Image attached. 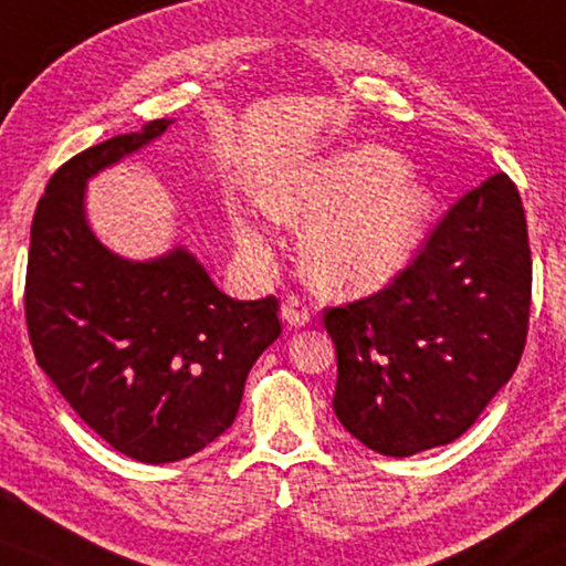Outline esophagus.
I'll return each mask as SVG.
<instances>
[{"mask_svg":"<svg viewBox=\"0 0 566 566\" xmlns=\"http://www.w3.org/2000/svg\"><path fill=\"white\" fill-rule=\"evenodd\" d=\"M282 318L287 321L290 326H305L311 321V303L297 295L284 297L282 303Z\"/></svg>","mask_w":566,"mask_h":566,"instance_id":"34e87169","label":"esophagus"}]
</instances>
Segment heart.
<instances>
[{
	"label": "heart",
	"instance_id": "heart-1",
	"mask_svg": "<svg viewBox=\"0 0 566 566\" xmlns=\"http://www.w3.org/2000/svg\"><path fill=\"white\" fill-rule=\"evenodd\" d=\"M276 219L311 221L300 261L307 279L332 295L378 290L410 261L433 213V196L407 175L402 156L360 146L297 169L271 192ZM240 245L255 259L269 253L259 227H238Z\"/></svg>",
	"mask_w": 566,
	"mask_h": 566
}]
</instances>
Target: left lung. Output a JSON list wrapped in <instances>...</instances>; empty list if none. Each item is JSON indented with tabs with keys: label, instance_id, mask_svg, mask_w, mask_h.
<instances>
[{
	"label": "left lung",
	"instance_id": "left-lung-1",
	"mask_svg": "<svg viewBox=\"0 0 566 566\" xmlns=\"http://www.w3.org/2000/svg\"><path fill=\"white\" fill-rule=\"evenodd\" d=\"M531 292L525 209L496 171L443 213L384 290L324 311L339 423L386 457L460 439L517 370Z\"/></svg>",
	"mask_w": 566,
	"mask_h": 566
}]
</instances>
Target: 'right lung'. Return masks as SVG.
Instances as JSON below:
<instances>
[{
	"label": "right lung",
	"instance_id": "1",
	"mask_svg": "<svg viewBox=\"0 0 566 566\" xmlns=\"http://www.w3.org/2000/svg\"><path fill=\"white\" fill-rule=\"evenodd\" d=\"M169 125L154 119L54 171L35 206L25 271L35 363L85 426L148 464L185 460L224 433L250 368L282 334L274 295L227 297L188 250L133 263L93 238L85 180Z\"/></svg>",
	"mask_w": 566,
	"mask_h": 566
}]
</instances>
